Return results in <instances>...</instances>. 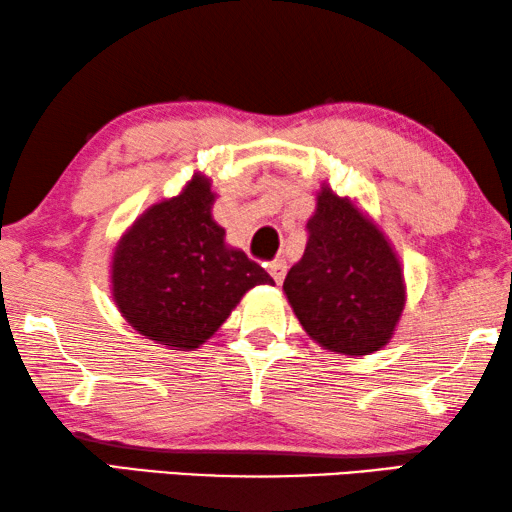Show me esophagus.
Here are the masks:
<instances>
[{
	"instance_id": "obj_1",
	"label": "esophagus",
	"mask_w": 512,
	"mask_h": 512,
	"mask_svg": "<svg viewBox=\"0 0 512 512\" xmlns=\"http://www.w3.org/2000/svg\"><path fill=\"white\" fill-rule=\"evenodd\" d=\"M267 270H270L272 279L276 283H283V279H286V272H288V265H286V261H283V258H276V261H272Z\"/></svg>"
}]
</instances>
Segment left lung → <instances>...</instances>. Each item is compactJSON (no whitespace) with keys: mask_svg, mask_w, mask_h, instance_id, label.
<instances>
[{"mask_svg":"<svg viewBox=\"0 0 512 512\" xmlns=\"http://www.w3.org/2000/svg\"><path fill=\"white\" fill-rule=\"evenodd\" d=\"M283 292L304 331L342 356L388 345L406 304L404 272L388 238L326 183L308 220L304 256L290 267Z\"/></svg>","mask_w":512,"mask_h":512,"instance_id":"left-lung-1","label":"left lung"}]
</instances>
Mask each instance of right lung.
<instances>
[{
    "label": "right lung",
    "instance_id": "1",
    "mask_svg": "<svg viewBox=\"0 0 512 512\" xmlns=\"http://www.w3.org/2000/svg\"><path fill=\"white\" fill-rule=\"evenodd\" d=\"M211 179L195 174L177 197L149 206L111 261L115 306L145 338L181 351L211 338L242 295L272 276L224 242Z\"/></svg>",
    "mask_w": 512,
    "mask_h": 512
}]
</instances>
